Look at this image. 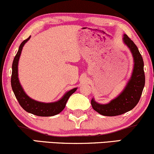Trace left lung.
Here are the masks:
<instances>
[{"mask_svg":"<svg viewBox=\"0 0 154 154\" xmlns=\"http://www.w3.org/2000/svg\"><path fill=\"white\" fill-rule=\"evenodd\" d=\"M124 42L129 47L133 54L134 67L131 79L127 85L116 98L106 104H100L91 100L92 108L103 116H114L123 114L137 106L145 85L143 60L138 48L129 37L124 34Z\"/></svg>","mask_w":154,"mask_h":154,"instance_id":"8db88e82","label":"left lung"}]
</instances>
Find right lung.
Returning a JSON list of instances; mask_svg holds the SVG:
<instances>
[{
    "mask_svg": "<svg viewBox=\"0 0 154 154\" xmlns=\"http://www.w3.org/2000/svg\"><path fill=\"white\" fill-rule=\"evenodd\" d=\"M30 36L26 40H23L22 43L19 47L18 51L16 55L15 56L12 65V76H11V87L16 99L18 101L23 109L27 112L31 113L34 115L39 116H52L56 114H58L63 111L65 107L69 97L77 90V88H74L70 91H67L61 100L53 103H43L39 102L35 100H32L28 95L25 93L21 87L18 79L17 75V65H18V60L20 58L21 51L23 47L24 46L25 42L30 39Z\"/></svg>",
    "mask_w": 154,
    "mask_h": 154,
    "instance_id": "right-lung-1",
    "label": "right lung"
}]
</instances>
